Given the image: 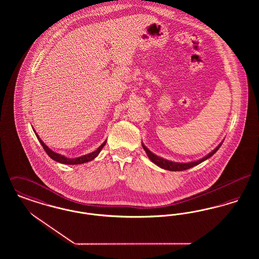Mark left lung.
<instances>
[{
	"label": "left lung",
	"instance_id": "1",
	"mask_svg": "<svg viewBox=\"0 0 259 259\" xmlns=\"http://www.w3.org/2000/svg\"><path fill=\"white\" fill-rule=\"evenodd\" d=\"M222 145V143H221L217 148H214L208 155H206L204 158L199 159L197 161H194V162H188V163H179V162H172V161L163 159V158H161L159 156L155 155L154 153H152L144 144L142 146H143V148L146 150L148 158L152 161L154 164L159 166L162 169H165V170H168V171H184V170H187L189 168H192V167L196 166L198 164L202 163L203 161L207 160L208 158H209L210 156H212L218 151V149L221 148Z\"/></svg>",
	"mask_w": 259,
	"mask_h": 259
}]
</instances>
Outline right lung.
<instances>
[{
    "mask_svg": "<svg viewBox=\"0 0 259 259\" xmlns=\"http://www.w3.org/2000/svg\"><path fill=\"white\" fill-rule=\"evenodd\" d=\"M34 131H35V130H34ZM35 133H36V132H35ZM36 136H37V140L39 141L40 145L42 146V148L46 150V152L48 153V155L50 156V158H52L53 160L57 161V162H59V163H62V164H67V165L82 164V163H87V162H89V161L93 160L95 157L98 156L100 151L102 150V148H104V146H105L106 143H107V141H105L95 151H93V152H91V153H88V154H85V155H83V156H80V157H77V158H67V157H65L64 155H61V154H59V153H56V152L52 151V150H51L50 148H49V147L40 140V138L38 137L37 133H36Z\"/></svg>",
    "mask_w": 259,
    "mask_h": 259,
    "instance_id": "right-lung-1",
    "label": "right lung"
}]
</instances>
